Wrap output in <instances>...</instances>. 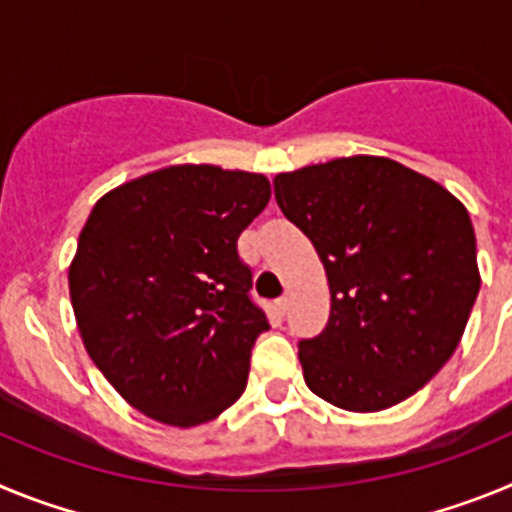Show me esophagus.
I'll return each instance as SVG.
<instances>
[{
    "label": "esophagus",
    "instance_id": "esophagus-1",
    "mask_svg": "<svg viewBox=\"0 0 512 512\" xmlns=\"http://www.w3.org/2000/svg\"><path fill=\"white\" fill-rule=\"evenodd\" d=\"M277 310L282 312V315H284V312L289 310V297H287V295H282V297H279V300H277Z\"/></svg>",
    "mask_w": 512,
    "mask_h": 512
}]
</instances>
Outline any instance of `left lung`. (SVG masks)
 Masks as SVG:
<instances>
[{
	"label": "left lung",
	"mask_w": 512,
	"mask_h": 512,
	"mask_svg": "<svg viewBox=\"0 0 512 512\" xmlns=\"http://www.w3.org/2000/svg\"><path fill=\"white\" fill-rule=\"evenodd\" d=\"M274 197L330 284L323 333L300 341L307 387L351 413L408 400L451 359L477 300L467 207L382 156L279 174Z\"/></svg>",
	"instance_id": "8db88e82"
}]
</instances>
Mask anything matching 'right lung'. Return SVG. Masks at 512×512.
Listing matches in <instances>:
<instances>
[{"label":"right lung","mask_w":512,"mask_h":512,"mask_svg":"<svg viewBox=\"0 0 512 512\" xmlns=\"http://www.w3.org/2000/svg\"><path fill=\"white\" fill-rule=\"evenodd\" d=\"M269 179L184 164L94 205L69 269L81 341L107 382L158 423L192 428L243 395L256 338L238 235L269 205Z\"/></svg>","instance_id":"right-lung-1"}]
</instances>
